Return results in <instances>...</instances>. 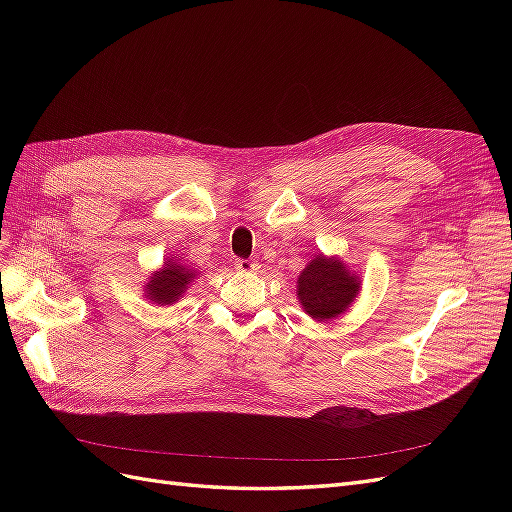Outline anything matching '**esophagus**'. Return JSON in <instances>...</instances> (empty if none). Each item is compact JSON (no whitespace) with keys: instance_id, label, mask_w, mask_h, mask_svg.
Returning <instances> with one entry per match:
<instances>
[{"instance_id":"34e87169","label":"esophagus","mask_w":512,"mask_h":512,"mask_svg":"<svg viewBox=\"0 0 512 512\" xmlns=\"http://www.w3.org/2000/svg\"><path fill=\"white\" fill-rule=\"evenodd\" d=\"M235 269L241 271V273H256L260 269V265L256 260H245V258H239L235 262Z\"/></svg>"}]
</instances>
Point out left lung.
I'll use <instances>...</instances> for the list:
<instances>
[{
  "label": "left lung",
  "mask_w": 512,
  "mask_h": 512,
  "mask_svg": "<svg viewBox=\"0 0 512 512\" xmlns=\"http://www.w3.org/2000/svg\"><path fill=\"white\" fill-rule=\"evenodd\" d=\"M361 286V275L350 271L344 258L320 252L297 277V299L309 318L324 322L348 312Z\"/></svg>",
  "instance_id": "left-lung-1"
}]
</instances>
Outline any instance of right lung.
Segmentation results:
<instances>
[{
  "mask_svg": "<svg viewBox=\"0 0 512 512\" xmlns=\"http://www.w3.org/2000/svg\"><path fill=\"white\" fill-rule=\"evenodd\" d=\"M198 275L200 273L185 265L179 256H168L164 265L147 277L143 294L145 299L156 305H173L183 299V294L188 292Z\"/></svg>",
  "mask_w": 512,
  "mask_h": 512,
  "instance_id": "right-lung-1",
  "label": "right lung"
}]
</instances>
